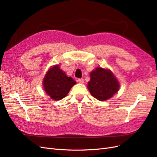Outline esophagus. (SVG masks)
Returning a JSON list of instances; mask_svg holds the SVG:
<instances>
[{
    "mask_svg": "<svg viewBox=\"0 0 157 157\" xmlns=\"http://www.w3.org/2000/svg\"><path fill=\"white\" fill-rule=\"evenodd\" d=\"M78 82L79 83H81V84H83L84 83V80L83 78H78Z\"/></svg>",
    "mask_w": 157,
    "mask_h": 157,
    "instance_id": "obj_1",
    "label": "esophagus"
}]
</instances>
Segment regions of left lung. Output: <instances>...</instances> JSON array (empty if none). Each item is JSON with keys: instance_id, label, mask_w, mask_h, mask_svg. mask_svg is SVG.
Instances as JSON below:
<instances>
[{"instance_id": "obj_1", "label": "left lung", "mask_w": 157, "mask_h": 157, "mask_svg": "<svg viewBox=\"0 0 157 157\" xmlns=\"http://www.w3.org/2000/svg\"><path fill=\"white\" fill-rule=\"evenodd\" d=\"M90 75L88 89L92 96L99 101L111 98L119 89V82L110 70L97 67Z\"/></svg>"}]
</instances>
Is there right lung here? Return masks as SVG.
<instances>
[{"label":"right lung","instance_id":"obj_1","mask_svg":"<svg viewBox=\"0 0 157 157\" xmlns=\"http://www.w3.org/2000/svg\"><path fill=\"white\" fill-rule=\"evenodd\" d=\"M75 84L73 78L68 77L59 65L52 67L47 71L43 79L44 91L55 101L65 98Z\"/></svg>","mask_w":157,"mask_h":157}]
</instances>
